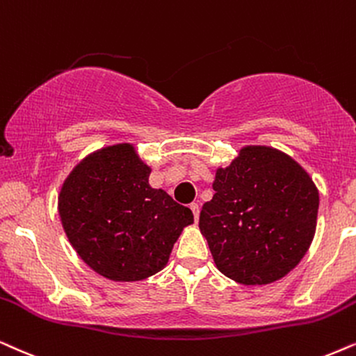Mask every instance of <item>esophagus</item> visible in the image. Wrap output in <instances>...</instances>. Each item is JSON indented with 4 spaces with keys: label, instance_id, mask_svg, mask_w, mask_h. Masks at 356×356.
I'll list each match as a JSON object with an SVG mask.
<instances>
[{
    "label": "esophagus",
    "instance_id": "obj_1",
    "mask_svg": "<svg viewBox=\"0 0 356 356\" xmlns=\"http://www.w3.org/2000/svg\"><path fill=\"white\" fill-rule=\"evenodd\" d=\"M191 208H192V211H193V216H195V221H198V216H200V205H198L197 202H193L192 205H191Z\"/></svg>",
    "mask_w": 356,
    "mask_h": 356
}]
</instances>
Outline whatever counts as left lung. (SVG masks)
<instances>
[{
  "mask_svg": "<svg viewBox=\"0 0 356 356\" xmlns=\"http://www.w3.org/2000/svg\"><path fill=\"white\" fill-rule=\"evenodd\" d=\"M213 188L198 227L222 275L268 285L301 262L316 234L319 191L290 154L243 146L229 165L215 169Z\"/></svg>",
  "mask_w": 356,
  "mask_h": 356,
  "instance_id": "1",
  "label": "left lung"
}]
</instances>
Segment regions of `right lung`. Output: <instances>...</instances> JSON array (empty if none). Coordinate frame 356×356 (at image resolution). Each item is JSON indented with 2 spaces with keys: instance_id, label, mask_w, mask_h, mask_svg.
Returning a JSON list of instances; mask_svg holds the SVG:
<instances>
[{
  "instance_id": "obj_1",
  "label": "right lung",
  "mask_w": 356,
  "mask_h": 356,
  "mask_svg": "<svg viewBox=\"0 0 356 356\" xmlns=\"http://www.w3.org/2000/svg\"><path fill=\"white\" fill-rule=\"evenodd\" d=\"M134 143L92 151L61 184L58 215L76 254L112 282H140L169 262L191 208L149 186Z\"/></svg>"
}]
</instances>
